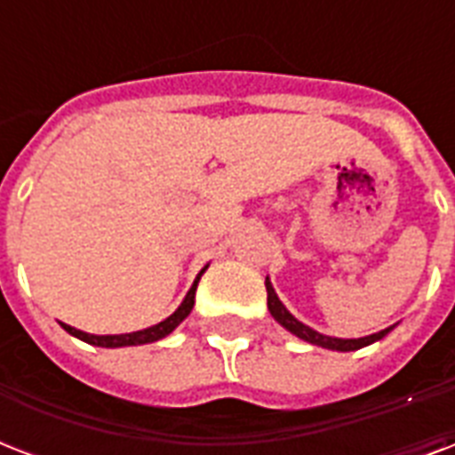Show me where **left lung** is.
I'll return each mask as SVG.
<instances>
[{"label":"left lung","instance_id":"obj_1","mask_svg":"<svg viewBox=\"0 0 455 455\" xmlns=\"http://www.w3.org/2000/svg\"><path fill=\"white\" fill-rule=\"evenodd\" d=\"M267 304H269L271 316L276 318L285 331H291L292 335H298L299 339H307V342H311V345L325 347V349H338V352H354V349H361V347L371 345V342H375V339H382L389 331H392V328H385V331L375 332V335H368V338H359V339H339V338L321 335V332L311 331L309 325L299 323L298 318L285 309L283 304H281V299H278L276 292H274V288H271L269 278H267Z\"/></svg>","mask_w":455,"mask_h":455}]
</instances>
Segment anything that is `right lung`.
I'll return each mask as SVG.
<instances>
[{"label":"right lung","mask_w":455,"mask_h":455,"mask_svg":"<svg viewBox=\"0 0 455 455\" xmlns=\"http://www.w3.org/2000/svg\"><path fill=\"white\" fill-rule=\"evenodd\" d=\"M205 269L200 271L198 278L193 281L191 291H188V295L184 298V302L179 304V309L174 311L172 316L164 318V321H160L157 325L146 328V331L127 332V335H89V332H82V331H77V328H70V325H66V323H60V325H63V328H66L70 335H75V338L84 339V342H89V345H96V347H134V345H148V342L163 339L164 335H170V332L174 331V328H177V325L181 323V321H184L188 314H191L193 302H196V288H198V281H200V276L205 274Z\"/></svg>","instance_id":"add662e5"}]
</instances>
